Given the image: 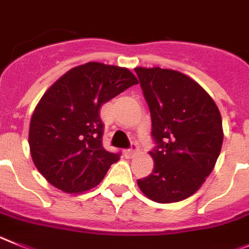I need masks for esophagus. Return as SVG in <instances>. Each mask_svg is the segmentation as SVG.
I'll return each mask as SVG.
<instances>
[{"label": "esophagus", "mask_w": 249, "mask_h": 249, "mask_svg": "<svg viewBox=\"0 0 249 249\" xmlns=\"http://www.w3.org/2000/svg\"><path fill=\"white\" fill-rule=\"evenodd\" d=\"M135 152H136V145L135 144H131L130 145L129 149L124 150V154L126 158H131V156L135 155Z\"/></svg>", "instance_id": "obj_1"}]
</instances>
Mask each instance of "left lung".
Returning <instances> with one entry per match:
<instances>
[{
	"label": "left lung",
	"mask_w": 249,
	"mask_h": 249,
	"mask_svg": "<svg viewBox=\"0 0 249 249\" xmlns=\"http://www.w3.org/2000/svg\"><path fill=\"white\" fill-rule=\"evenodd\" d=\"M151 115L152 172L138 180L159 203L194 195L213 170L223 141L222 119L205 89L171 69L135 68Z\"/></svg>",
	"instance_id": "obj_1"
}]
</instances>
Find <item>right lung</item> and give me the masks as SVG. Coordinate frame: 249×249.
<instances>
[{"label": "right lung", "mask_w": 249, "mask_h": 249, "mask_svg": "<svg viewBox=\"0 0 249 249\" xmlns=\"http://www.w3.org/2000/svg\"><path fill=\"white\" fill-rule=\"evenodd\" d=\"M135 84L129 69L89 62L46 91L31 119L28 142L36 167L49 183L78 194L104 178L120 152L103 146L100 107Z\"/></svg>", "instance_id": "right-lung-1"}]
</instances>
